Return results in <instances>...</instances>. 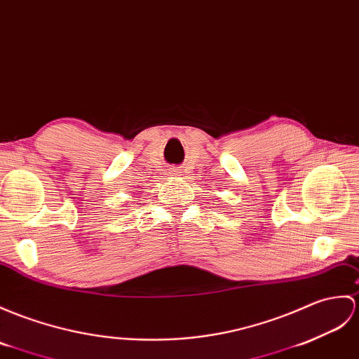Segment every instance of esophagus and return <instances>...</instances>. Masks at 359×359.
<instances>
[{
  "mask_svg": "<svg viewBox=\"0 0 359 359\" xmlns=\"http://www.w3.org/2000/svg\"><path fill=\"white\" fill-rule=\"evenodd\" d=\"M172 174H174V176H180V170H174Z\"/></svg>",
  "mask_w": 359,
  "mask_h": 359,
  "instance_id": "34e87169",
  "label": "esophagus"
}]
</instances>
